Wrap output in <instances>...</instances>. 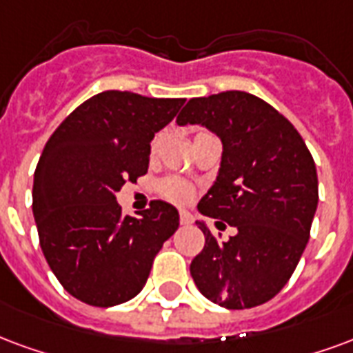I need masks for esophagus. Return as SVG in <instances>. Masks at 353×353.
Listing matches in <instances>:
<instances>
[{"label":"esophagus","instance_id":"esophagus-1","mask_svg":"<svg viewBox=\"0 0 353 353\" xmlns=\"http://www.w3.org/2000/svg\"><path fill=\"white\" fill-rule=\"evenodd\" d=\"M179 223H181V224H190V223H192V216H190L189 213H185V211H181V213H179Z\"/></svg>","mask_w":353,"mask_h":353}]
</instances>
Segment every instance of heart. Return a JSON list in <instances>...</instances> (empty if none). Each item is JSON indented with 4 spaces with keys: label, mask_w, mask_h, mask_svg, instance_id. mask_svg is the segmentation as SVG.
I'll list each match as a JSON object with an SVG mask.
<instances>
[{
    "label": "heart",
    "mask_w": 353,
    "mask_h": 353,
    "mask_svg": "<svg viewBox=\"0 0 353 353\" xmlns=\"http://www.w3.org/2000/svg\"><path fill=\"white\" fill-rule=\"evenodd\" d=\"M157 151V140L151 143V153H155ZM159 190H161V194H163L166 200L174 203H179V205H183V203H189L192 198H194V187L189 183H185L181 179H177V177H166L163 179L161 183H159Z\"/></svg>",
    "instance_id": "1"
}]
</instances>
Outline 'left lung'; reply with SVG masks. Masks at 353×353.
<instances>
[{"label":"left lung","instance_id":"1","mask_svg":"<svg viewBox=\"0 0 353 353\" xmlns=\"http://www.w3.org/2000/svg\"><path fill=\"white\" fill-rule=\"evenodd\" d=\"M187 123L223 140L219 176L198 210L237 230L221 241L200 224L205 245L190 275L221 307H258L284 288L307 247L318 205L314 159L281 112L245 91L190 99L177 116Z\"/></svg>","mask_w":353,"mask_h":353}]
</instances>
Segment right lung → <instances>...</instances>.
<instances>
[{
	"instance_id": "add662e5",
	"label": "right lung",
	"mask_w": 353,
	"mask_h": 353,
	"mask_svg": "<svg viewBox=\"0 0 353 353\" xmlns=\"http://www.w3.org/2000/svg\"><path fill=\"white\" fill-rule=\"evenodd\" d=\"M185 99L103 91L65 117L33 177V216L46 262L70 296L114 307L137 296L179 213L153 200L123 215L116 192L148 174L151 140Z\"/></svg>"
}]
</instances>
